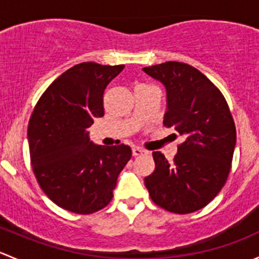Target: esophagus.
<instances>
[{
  "instance_id": "34e87169",
  "label": "esophagus",
  "mask_w": 259,
  "mask_h": 259,
  "mask_svg": "<svg viewBox=\"0 0 259 259\" xmlns=\"http://www.w3.org/2000/svg\"><path fill=\"white\" fill-rule=\"evenodd\" d=\"M145 153H146L145 150H143V149H140V148H137V146H134V148H133V155L134 156L142 155V154H145Z\"/></svg>"
}]
</instances>
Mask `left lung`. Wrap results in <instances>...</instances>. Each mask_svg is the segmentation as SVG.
Here are the masks:
<instances>
[{
  "label": "left lung",
  "instance_id": "1",
  "mask_svg": "<svg viewBox=\"0 0 259 259\" xmlns=\"http://www.w3.org/2000/svg\"><path fill=\"white\" fill-rule=\"evenodd\" d=\"M166 91L164 125L184 138L173 163L154 151L155 170L144 179L151 200L171 213L204 208L226 184L236 146V126L221 91L199 70L168 61L144 67Z\"/></svg>",
  "mask_w": 259,
  "mask_h": 259
}]
</instances>
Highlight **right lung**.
<instances>
[{
	"mask_svg": "<svg viewBox=\"0 0 259 259\" xmlns=\"http://www.w3.org/2000/svg\"><path fill=\"white\" fill-rule=\"evenodd\" d=\"M124 65L82 62L60 75L38 100L27 129L33 173L50 199L64 209L91 214L110 203L127 145H96L89 138L104 116V91Z\"/></svg>",
	"mask_w": 259,
	"mask_h": 259,
	"instance_id": "add662e5",
	"label": "right lung"
}]
</instances>
